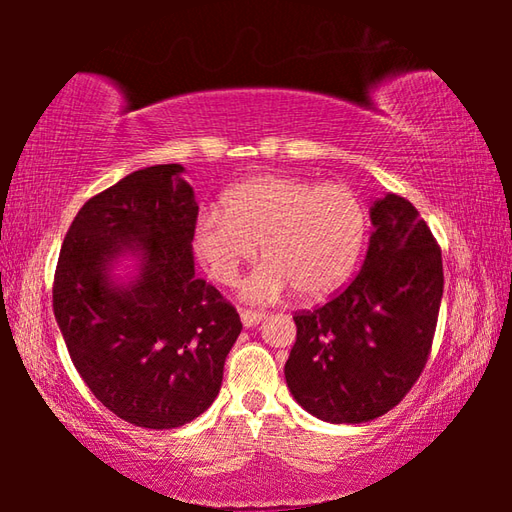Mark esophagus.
<instances>
[{
	"label": "esophagus",
	"instance_id": "1",
	"mask_svg": "<svg viewBox=\"0 0 512 512\" xmlns=\"http://www.w3.org/2000/svg\"><path fill=\"white\" fill-rule=\"evenodd\" d=\"M239 316H241V323H244V327H255L266 318V314H262V311H253V309H241Z\"/></svg>",
	"mask_w": 512,
	"mask_h": 512
}]
</instances>
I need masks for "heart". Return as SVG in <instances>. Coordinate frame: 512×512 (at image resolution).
I'll return each mask as SVG.
<instances>
[{"label":"heart","mask_w":512,"mask_h":512,"mask_svg":"<svg viewBox=\"0 0 512 512\" xmlns=\"http://www.w3.org/2000/svg\"><path fill=\"white\" fill-rule=\"evenodd\" d=\"M368 216L352 189L298 176H257L207 207L194 250L216 282L235 284L257 257L266 262L241 284L250 302H275L296 289L320 300L343 287L359 262Z\"/></svg>","instance_id":"b5f03b06"}]
</instances>
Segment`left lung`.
Here are the masks:
<instances>
[{
	"label": "left lung",
	"mask_w": 512,
	"mask_h": 512,
	"mask_svg": "<svg viewBox=\"0 0 512 512\" xmlns=\"http://www.w3.org/2000/svg\"><path fill=\"white\" fill-rule=\"evenodd\" d=\"M361 271L327 305L293 316L296 345L284 366L302 409L332 424H359L402 402L427 363L443 300V257L406 198L370 205Z\"/></svg>",
	"instance_id": "8db88e82"
}]
</instances>
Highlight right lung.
Returning a JSON list of instances; mask_svg holds the SVG:
<instances>
[{"instance_id": "1", "label": "right lung", "mask_w": 512, "mask_h": 512, "mask_svg": "<svg viewBox=\"0 0 512 512\" xmlns=\"http://www.w3.org/2000/svg\"><path fill=\"white\" fill-rule=\"evenodd\" d=\"M183 173L155 164L90 198L54 277L76 370L106 409L144 429L183 427L210 409L241 334L235 307L194 275L198 203Z\"/></svg>"}]
</instances>
